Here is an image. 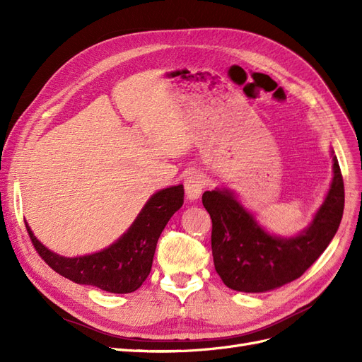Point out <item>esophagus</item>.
<instances>
[{
  "label": "esophagus",
  "mask_w": 362,
  "mask_h": 362,
  "mask_svg": "<svg viewBox=\"0 0 362 362\" xmlns=\"http://www.w3.org/2000/svg\"><path fill=\"white\" fill-rule=\"evenodd\" d=\"M205 185L204 175L199 172H192L187 175V178L184 181V189H185V198L190 202L198 201L202 194V189Z\"/></svg>",
  "instance_id": "esophagus-1"
}]
</instances>
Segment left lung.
<instances>
[{"mask_svg":"<svg viewBox=\"0 0 362 362\" xmlns=\"http://www.w3.org/2000/svg\"><path fill=\"white\" fill-rule=\"evenodd\" d=\"M332 181L308 226L294 235L267 231L234 190L216 187L202 194L213 222L214 267L226 287L242 293H266L303 275L331 243L344 210V184L335 152Z\"/></svg>","mask_w":362,"mask_h":362,"instance_id":"obj_1","label":"left lung"}]
</instances>
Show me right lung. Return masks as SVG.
Here are the masks:
<instances>
[{
	"label": "right lung",
	"mask_w": 362,
	"mask_h": 362,
	"mask_svg": "<svg viewBox=\"0 0 362 362\" xmlns=\"http://www.w3.org/2000/svg\"><path fill=\"white\" fill-rule=\"evenodd\" d=\"M184 202L182 184L156 192L116 242L89 255L63 257L42 245L25 222L39 255L59 275L107 293H133L148 278L158 237Z\"/></svg>",
	"instance_id": "1"
}]
</instances>
